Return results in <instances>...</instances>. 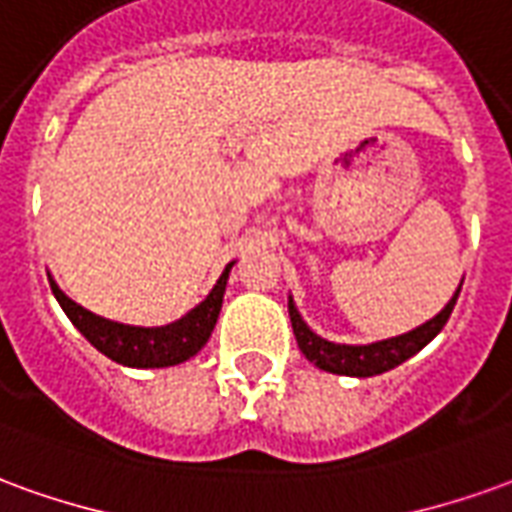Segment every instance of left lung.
<instances>
[{
    "instance_id": "left-lung-1",
    "label": "left lung",
    "mask_w": 512,
    "mask_h": 512,
    "mask_svg": "<svg viewBox=\"0 0 512 512\" xmlns=\"http://www.w3.org/2000/svg\"><path fill=\"white\" fill-rule=\"evenodd\" d=\"M457 296H460V288H457L455 296L449 299V305L443 307L438 316L430 318L427 324H421L416 330L405 332V335H396V338H388V341L363 343V346L332 343L327 338L316 335L302 321L299 310L293 305V299H288V313H291V327L293 335H296V343H299L302 355L310 363H316L318 368H324L330 374H343V377H374V374H382V371H391L399 363H405L407 357L421 352L443 330V324L449 321L452 310H455Z\"/></svg>"
}]
</instances>
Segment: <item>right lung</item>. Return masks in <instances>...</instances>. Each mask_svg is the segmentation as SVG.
<instances>
[{
  "mask_svg": "<svg viewBox=\"0 0 512 512\" xmlns=\"http://www.w3.org/2000/svg\"><path fill=\"white\" fill-rule=\"evenodd\" d=\"M230 268L232 263L221 271L219 282L213 285V291L207 293L205 302H199L191 313H185L166 327H132V324H119V321L96 316L60 291L57 282L52 280V274H49V285H52V293L63 307V313L71 318V324L102 355L130 368H163L185 363L188 357H194L205 346L216 321H219Z\"/></svg>",
  "mask_w": 512,
  "mask_h": 512,
  "instance_id": "right-lung-1",
  "label": "right lung"
}]
</instances>
